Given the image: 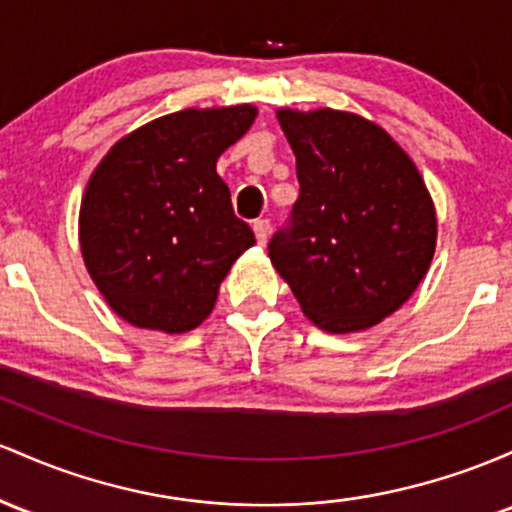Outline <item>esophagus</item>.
Returning <instances> with one entry per match:
<instances>
[{"label":"esophagus","mask_w":512,"mask_h":512,"mask_svg":"<svg viewBox=\"0 0 512 512\" xmlns=\"http://www.w3.org/2000/svg\"><path fill=\"white\" fill-rule=\"evenodd\" d=\"M268 232H271V222H268V220H256L254 222V234H256L258 244H266Z\"/></svg>","instance_id":"esophagus-1"}]
</instances>
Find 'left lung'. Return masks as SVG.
<instances>
[{"label": "left lung", "instance_id": "1", "mask_svg": "<svg viewBox=\"0 0 512 512\" xmlns=\"http://www.w3.org/2000/svg\"><path fill=\"white\" fill-rule=\"evenodd\" d=\"M300 195L268 256L319 329H370L426 275L435 210L392 137L353 113L278 111Z\"/></svg>", "mask_w": 512, "mask_h": 512}]
</instances>
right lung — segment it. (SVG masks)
<instances>
[{
	"mask_svg": "<svg viewBox=\"0 0 512 512\" xmlns=\"http://www.w3.org/2000/svg\"><path fill=\"white\" fill-rule=\"evenodd\" d=\"M254 118V106L157 118L123 137L89 179L79 210L84 263L132 326L195 329L232 263L256 244L215 171Z\"/></svg>",
	"mask_w": 512,
	"mask_h": 512,
	"instance_id": "obj_1",
	"label": "right lung"
}]
</instances>
